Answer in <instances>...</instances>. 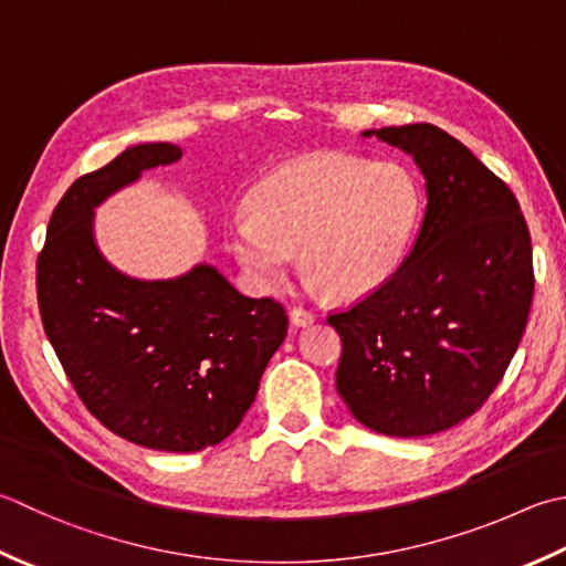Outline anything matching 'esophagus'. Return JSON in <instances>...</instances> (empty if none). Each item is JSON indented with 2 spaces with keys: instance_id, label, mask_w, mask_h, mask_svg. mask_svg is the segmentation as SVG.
<instances>
[{
  "instance_id": "esophagus-1",
  "label": "esophagus",
  "mask_w": 566,
  "mask_h": 566,
  "mask_svg": "<svg viewBox=\"0 0 566 566\" xmlns=\"http://www.w3.org/2000/svg\"><path fill=\"white\" fill-rule=\"evenodd\" d=\"M290 318L294 326H308V324H314L316 316L312 312H306V308H302V306H294L290 312Z\"/></svg>"
}]
</instances>
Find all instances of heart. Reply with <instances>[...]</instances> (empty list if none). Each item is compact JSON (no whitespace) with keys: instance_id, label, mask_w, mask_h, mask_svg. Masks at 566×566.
Instances as JSON below:
<instances>
[{"instance_id":"obj_1","label":"heart","mask_w":566,"mask_h":566,"mask_svg":"<svg viewBox=\"0 0 566 566\" xmlns=\"http://www.w3.org/2000/svg\"><path fill=\"white\" fill-rule=\"evenodd\" d=\"M248 206L226 223V242L254 290L280 286L298 250L308 292L363 298L405 262L422 193L402 164L324 151L272 171Z\"/></svg>"}]
</instances>
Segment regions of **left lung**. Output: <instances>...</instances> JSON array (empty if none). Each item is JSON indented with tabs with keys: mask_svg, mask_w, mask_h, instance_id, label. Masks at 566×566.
I'll list each match as a JSON object with an SVG mask.
<instances>
[{
	"mask_svg": "<svg viewBox=\"0 0 566 566\" xmlns=\"http://www.w3.org/2000/svg\"><path fill=\"white\" fill-rule=\"evenodd\" d=\"M424 176L422 228L382 290L331 314L336 390L378 434L429 437L463 422L501 382L533 304V245L511 188L427 122L365 129Z\"/></svg>",
	"mask_w": 566,
	"mask_h": 566,
	"instance_id": "left-lung-1",
	"label": "left lung"
}]
</instances>
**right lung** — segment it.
Masks as SVG:
<instances>
[{"instance_id": "right-lung-1", "label": "right lung", "mask_w": 566, "mask_h": 566, "mask_svg": "<svg viewBox=\"0 0 566 566\" xmlns=\"http://www.w3.org/2000/svg\"><path fill=\"white\" fill-rule=\"evenodd\" d=\"M181 147H129L55 206L36 262L43 331L77 397L132 444L188 453L238 429L286 336L284 306L240 294L213 264L135 280L95 242V208Z\"/></svg>"}]
</instances>
